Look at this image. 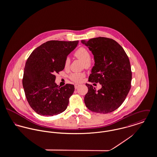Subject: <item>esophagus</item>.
Returning a JSON list of instances; mask_svg holds the SVG:
<instances>
[{"instance_id":"obj_1","label":"esophagus","mask_w":157,"mask_h":157,"mask_svg":"<svg viewBox=\"0 0 157 157\" xmlns=\"http://www.w3.org/2000/svg\"><path fill=\"white\" fill-rule=\"evenodd\" d=\"M80 86V85L79 84H77V83H76V84H75L74 85V86H75V89H77L78 88V86Z\"/></svg>"}]
</instances>
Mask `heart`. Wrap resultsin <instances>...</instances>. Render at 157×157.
I'll return each mask as SVG.
<instances>
[{
  "label": "heart",
  "mask_w": 157,
  "mask_h": 157,
  "mask_svg": "<svg viewBox=\"0 0 157 157\" xmlns=\"http://www.w3.org/2000/svg\"><path fill=\"white\" fill-rule=\"evenodd\" d=\"M75 56L82 60L83 62H85V65L86 67L89 65L90 56L89 51L85 48L81 47L78 48L75 52ZM70 63V59L67 57L65 60V67H67ZM85 75L84 73L82 72H75L73 73L70 75V78L75 82H81L83 78L85 77Z\"/></svg>",
  "instance_id": "obj_1"
}]
</instances>
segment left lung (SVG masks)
<instances>
[{
  "label": "left lung",
  "mask_w": 157,
  "mask_h": 157,
  "mask_svg": "<svg viewBox=\"0 0 157 157\" xmlns=\"http://www.w3.org/2000/svg\"><path fill=\"white\" fill-rule=\"evenodd\" d=\"M81 43L89 48L95 62L88 81L101 85V88L97 90L86 84L88 91L85 103L92 112H113L123 103L131 87L129 58L123 48L113 39L99 37L88 41L82 40Z\"/></svg>",
  "instance_id": "obj_1"
}]
</instances>
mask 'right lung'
I'll use <instances>...</instances> for the list:
<instances>
[{"instance_id":"obj_1","label":"right lung","mask_w":157,"mask_h":157,"mask_svg":"<svg viewBox=\"0 0 157 157\" xmlns=\"http://www.w3.org/2000/svg\"><path fill=\"white\" fill-rule=\"evenodd\" d=\"M78 41L46 42L34 49L28 59L22 84L27 101L38 114L53 116L65 111L74 86L67 84L60 88L55 73L62 71L67 56Z\"/></svg>"}]
</instances>
